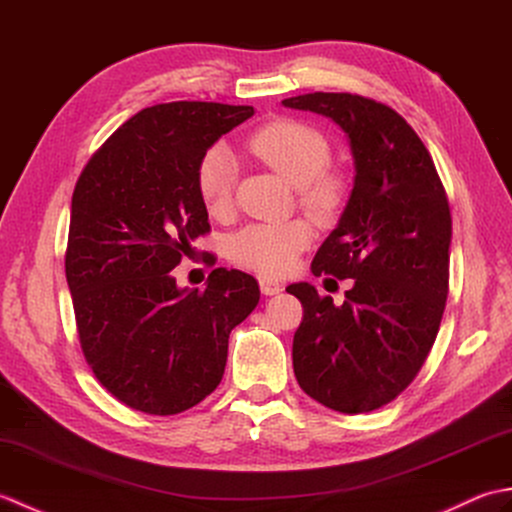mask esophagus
I'll use <instances>...</instances> for the list:
<instances>
[{
  "instance_id": "34e87169",
  "label": "esophagus",
  "mask_w": 512,
  "mask_h": 512,
  "mask_svg": "<svg viewBox=\"0 0 512 512\" xmlns=\"http://www.w3.org/2000/svg\"><path fill=\"white\" fill-rule=\"evenodd\" d=\"M259 288H262L264 295H277V292L281 290V284L275 279H268V277H262L259 279Z\"/></svg>"
}]
</instances>
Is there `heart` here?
Listing matches in <instances>:
<instances>
[{
  "mask_svg": "<svg viewBox=\"0 0 512 512\" xmlns=\"http://www.w3.org/2000/svg\"><path fill=\"white\" fill-rule=\"evenodd\" d=\"M248 147L279 176L295 184L299 204L314 220L330 224L343 213L350 198V182L343 171L328 167L332 151L317 129L292 118H277L253 132ZM233 178L235 165L228 149L224 145L206 149L195 169V189L211 215H222L231 206ZM312 233L306 217L279 224H250L233 235L228 255L237 266L253 273L284 277L295 268L299 253L308 248Z\"/></svg>",
  "mask_w": 512,
  "mask_h": 512,
  "instance_id": "b5f03b06",
  "label": "heart"
}]
</instances>
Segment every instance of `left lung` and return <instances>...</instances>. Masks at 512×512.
Here are the masks:
<instances>
[{
	"label": "left lung",
	"instance_id": "1",
	"mask_svg": "<svg viewBox=\"0 0 512 512\" xmlns=\"http://www.w3.org/2000/svg\"><path fill=\"white\" fill-rule=\"evenodd\" d=\"M286 107L330 116L350 138L356 178L312 275L354 279L343 306L310 284L292 341L299 387L328 409L367 413L398 398L436 341L449 295L451 211L411 125L389 105L350 92L292 96Z\"/></svg>",
	"mask_w": 512,
	"mask_h": 512
}]
</instances>
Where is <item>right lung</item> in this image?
<instances>
[{
	"mask_svg": "<svg viewBox=\"0 0 512 512\" xmlns=\"http://www.w3.org/2000/svg\"><path fill=\"white\" fill-rule=\"evenodd\" d=\"M250 116V105L204 101L145 107L76 180L65 248L76 332L99 383L136 411L176 416L213 394L228 334L259 301L242 270L215 268L204 290H180L171 275L211 231L198 162Z\"/></svg>",
	"mask_w": 512,
	"mask_h": 512,
	"instance_id": "right-lung-1",
	"label": "right lung"
}]
</instances>
